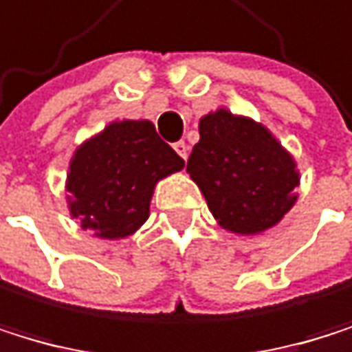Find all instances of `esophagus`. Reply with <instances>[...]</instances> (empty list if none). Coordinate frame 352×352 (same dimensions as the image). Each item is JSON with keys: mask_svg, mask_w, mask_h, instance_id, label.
<instances>
[{"mask_svg": "<svg viewBox=\"0 0 352 352\" xmlns=\"http://www.w3.org/2000/svg\"><path fill=\"white\" fill-rule=\"evenodd\" d=\"M173 148H175V152H177L184 160H188V144L186 142H175Z\"/></svg>", "mask_w": 352, "mask_h": 352, "instance_id": "1", "label": "esophagus"}]
</instances>
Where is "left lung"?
I'll use <instances>...</instances> for the list:
<instances>
[{"label": "left lung", "mask_w": 352, "mask_h": 352, "mask_svg": "<svg viewBox=\"0 0 352 352\" xmlns=\"http://www.w3.org/2000/svg\"><path fill=\"white\" fill-rule=\"evenodd\" d=\"M188 173L221 228L234 234L273 228L296 202L292 156L263 124L223 108L200 120Z\"/></svg>", "instance_id": "left-lung-1"}]
</instances>
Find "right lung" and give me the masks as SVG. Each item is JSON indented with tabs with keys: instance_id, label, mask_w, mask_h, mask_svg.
Instances as JSON below:
<instances>
[{
	"instance_id": "obj_1",
	"label": "right lung",
	"mask_w": 352,
	"mask_h": 352,
	"mask_svg": "<svg viewBox=\"0 0 352 352\" xmlns=\"http://www.w3.org/2000/svg\"><path fill=\"white\" fill-rule=\"evenodd\" d=\"M150 120H120L85 142L66 179L70 214L98 238L116 240L140 230L150 214L156 182L184 168Z\"/></svg>"
}]
</instances>
